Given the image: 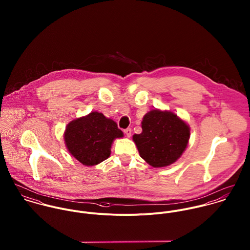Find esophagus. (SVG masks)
<instances>
[{
    "instance_id": "1",
    "label": "esophagus",
    "mask_w": 250,
    "mask_h": 250,
    "mask_svg": "<svg viewBox=\"0 0 250 250\" xmlns=\"http://www.w3.org/2000/svg\"><path fill=\"white\" fill-rule=\"evenodd\" d=\"M124 133H125V135H126V137L130 138V137H131V135H132V130H131L130 128H128V129L124 130Z\"/></svg>"
}]
</instances>
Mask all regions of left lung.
<instances>
[{
	"mask_svg": "<svg viewBox=\"0 0 250 250\" xmlns=\"http://www.w3.org/2000/svg\"><path fill=\"white\" fill-rule=\"evenodd\" d=\"M142 124V134L133 136L140 156L153 167L175 163L188 143V125L175 113L160 109L147 112Z\"/></svg>",
	"mask_w": 250,
	"mask_h": 250,
	"instance_id": "left-lung-1",
	"label": "left lung"
}]
</instances>
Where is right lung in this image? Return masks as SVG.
<instances>
[{"label":"right lung","instance_id":"1","mask_svg":"<svg viewBox=\"0 0 250 250\" xmlns=\"http://www.w3.org/2000/svg\"><path fill=\"white\" fill-rule=\"evenodd\" d=\"M122 137V131L113 120L93 111L66 126L64 142L75 159L83 166L91 167L107 160L112 142Z\"/></svg>","mask_w":250,"mask_h":250}]
</instances>
